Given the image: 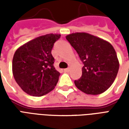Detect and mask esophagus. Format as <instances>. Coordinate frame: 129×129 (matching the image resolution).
Returning a JSON list of instances; mask_svg holds the SVG:
<instances>
[{"label":"esophagus","mask_w":129,"mask_h":129,"mask_svg":"<svg viewBox=\"0 0 129 129\" xmlns=\"http://www.w3.org/2000/svg\"><path fill=\"white\" fill-rule=\"evenodd\" d=\"M63 71H64V72H66V73H68V72L70 71V68H66V69H64V70H63Z\"/></svg>","instance_id":"1"}]
</instances>
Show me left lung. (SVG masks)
<instances>
[{
  "instance_id": "left-lung-1",
  "label": "left lung",
  "mask_w": 129,
  "mask_h": 129,
  "mask_svg": "<svg viewBox=\"0 0 129 129\" xmlns=\"http://www.w3.org/2000/svg\"><path fill=\"white\" fill-rule=\"evenodd\" d=\"M66 38L84 64L81 78L75 81L77 88L88 95L105 92L113 83L119 70V61L113 45L85 32L73 33Z\"/></svg>"
}]
</instances>
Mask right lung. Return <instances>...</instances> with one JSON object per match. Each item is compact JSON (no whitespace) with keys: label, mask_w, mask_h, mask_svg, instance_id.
<instances>
[{"label":"right lung","mask_w":129,"mask_h":129,"mask_svg":"<svg viewBox=\"0 0 129 129\" xmlns=\"http://www.w3.org/2000/svg\"><path fill=\"white\" fill-rule=\"evenodd\" d=\"M61 34H48L31 40L18 48L12 60L16 83L27 94L41 97L56 86L60 73L54 67V43Z\"/></svg>","instance_id":"obj_1"}]
</instances>
